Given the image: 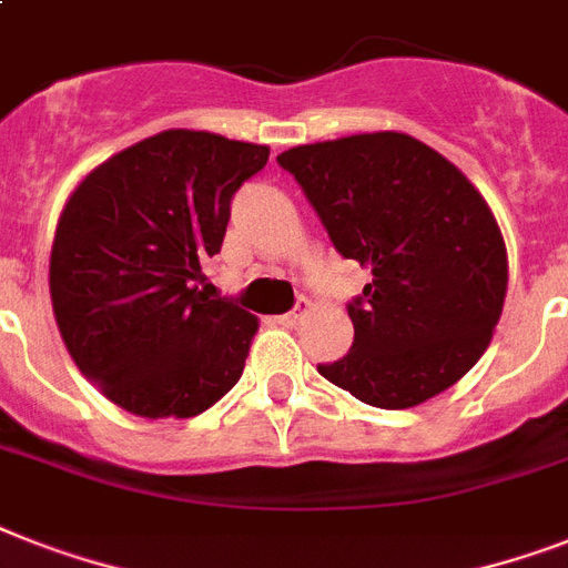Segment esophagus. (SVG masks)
I'll return each instance as SVG.
<instances>
[{
	"mask_svg": "<svg viewBox=\"0 0 568 568\" xmlns=\"http://www.w3.org/2000/svg\"><path fill=\"white\" fill-rule=\"evenodd\" d=\"M306 312H310V303L306 301H301L297 303V306H294L292 312H285V315H280V324H283V327H294V324H301V318L303 315H306Z\"/></svg>",
	"mask_w": 568,
	"mask_h": 568,
	"instance_id": "obj_1",
	"label": "esophagus"
}]
</instances>
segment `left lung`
I'll return each instance as SVG.
<instances>
[{"mask_svg": "<svg viewBox=\"0 0 568 568\" xmlns=\"http://www.w3.org/2000/svg\"><path fill=\"white\" fill-rule=\"evenodd\" d=\"M276 162L333 247L374 274L347 306L354 345L321 377L379 409L454 386L493 342L507 294V247L480 191L404 132L292 146Z\"/></svg>", "mask_w": 568, "mask_h": 568, "instance_id": "left-lung-1", "label": "left lung"}]
</instances>
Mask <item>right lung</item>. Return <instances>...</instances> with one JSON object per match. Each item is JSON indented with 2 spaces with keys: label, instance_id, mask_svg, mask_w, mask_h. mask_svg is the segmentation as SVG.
Listing matches in <instances>:
<instances>
[{
  "label": "right lung",
  "instance_id": "add662e5",
  "mask_svg": "<svg viewBox=\"0 0 568 568\" xmlns=\"http://www.w3.org/2000/svg\"><path fill=\"white\" fill-rule=\"evenodd\" d=\"M265 144L168 129L93 168L58 217L49 294L79 372L141 418H191L244 372L258 321L200 292Z\"/></svg>",
  "mask_w": 568,
  "mask_h": 568
}]
</instances>
